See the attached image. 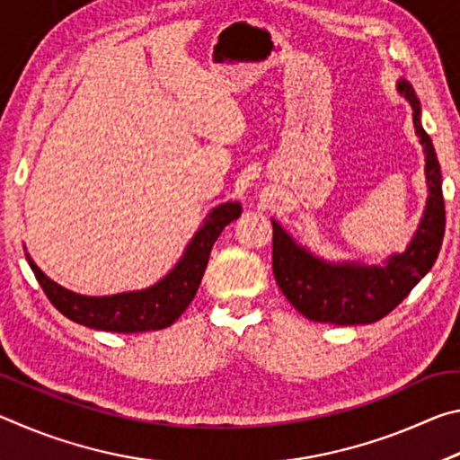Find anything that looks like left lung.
<instances>
[{
    "mask_svg": "<svg viewBox=\"0 0 460 460\" xmlns=\"http://www.w3.org/2000/svg\"><path fill=\"white\" fill-rule=\"evenodd\" d=\"M414 111V128L426 154L428 200L416 235L403 253H394L381 266L342 261L332 263L316 258L306 247L296 243L288 233L274 225L271 266L279 290L302 316L314 323L371 324L400 305L438 258L445 237V199L442 174L430 136L420 123V101L408 81L398 83Z\"/></svg>",
    "mask_w": 460,
    "mask_h": 460,
    "instance_id": "8db88e82",
    "label": "left lung"
}]
</instances>
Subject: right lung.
Returning a JSON list of instances; mask_svg holds the SVG:
<instances>
[{
	"label": "right lung",
	"instance_id": "add662e5",
	"mask_svg": "<svg viewBox=\"0 0 460 460\" xmlns=\"http://www.w3.org/2000/svg\"><path fill=\"white\" fill-rule=\"evenodd\" d=\"M241 215L239 202H223L215 207L194 233L190 243L186 245L184 255L168 274L146 290L121 292L111 296H83L66 290L44 274L30 260L38 284L58 313L71 318L73 323L89 326V329L109 332H146L160 331L178 321L197 294L202 274L207 270L208 255L217 237Z\"/></svg>",
	"mask_w": 460,
	"mask_h": 460
}]
</instances>
